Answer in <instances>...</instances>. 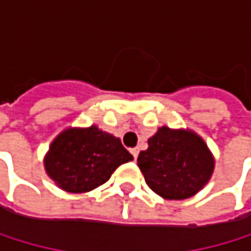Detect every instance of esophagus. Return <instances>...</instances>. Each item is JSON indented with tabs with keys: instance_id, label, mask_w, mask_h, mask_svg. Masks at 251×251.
<instances>
[{
	"instance_id": "1",
	"label": "esophagus",
	"mask_w": 251,
	"mask_h": 251,
	"mask_svg": "<svg viewBox=\"0 0 251 251\" xmlns=\"http://www.w3.org/2000/svg\"><path fill=\"white\" fill-rule=\"evenodd\" d=\"M138 152H140V151H138L137 148H135V149H131V155L134 156V159H137V156H138Z\"/></svg>"
}]
</instances>
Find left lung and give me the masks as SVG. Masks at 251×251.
Returning <instances> with one entry per match:
<instances>
[{
    "label": "left lung",
    "mask_w": 251,
    "mask_h": 251,
    "mask_svg": "<svg viewBox=\"0 0 251 251\" xmlns=\"http://www.w3.org/2000/svg\"><path fill=\"white\" fill-rule=\"evenodd\" d=\"M148 144V151L140 152L137 162L149 188L161 197L188 199L209 180L214 159L194 132L162 126Z\"/></svg>",
    "instance_id": "obj_1"
}]
</instances>
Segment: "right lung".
<instances>
[{"mask_svg": "<svg viewBox=\"0 0 251 251\" xmlns=\"http://www.w3.org/2000/svg\"><path fill=\"white\" fill-rule=\"evenodd\" d=\"M132 155L122 141L96 126L66 129L51 144L45 169L55 184L69 193H85L105 184Z\"/></svg>", "mask_w": 251, "mask_h": 251, "instance_id": "obj_1", "label": "right lung"}]
</instances>
